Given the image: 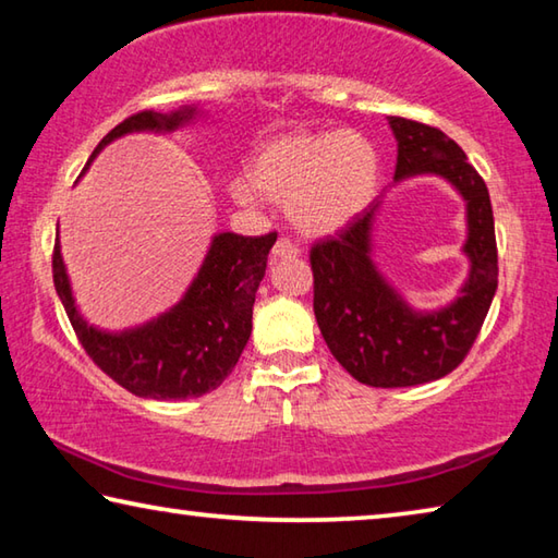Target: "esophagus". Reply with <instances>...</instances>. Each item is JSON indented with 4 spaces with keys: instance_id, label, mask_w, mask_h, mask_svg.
I'll return each mask as SVG.
<instances>
[{
    "instance_id": "obj_1",
    "label": "esophagus",
    "mask_w": 558,
    "mask_h": 558,
    "mask_svg": "<svg viewBox=\"0 0 558 558\" xmlns=\"http://www.w3.org/2000/svg\"><path fill=\"white\" fill-rule=\"evenodd\" d=\"M300 253V245L292 243L290 239H278L272 245V256L276 258H295Z\"/></svg>"
}]
</instances>
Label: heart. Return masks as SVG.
<instances>
[{
    "mask_svg": "<svg viewBox=\"0 0 558 558\" xmlns=\"http://www.w3.org/2000/svg\"><path fill=\"white\" fill-rule=\"evenodd\" d=\"M381 177L376 147L359 132H290L263 145L251 159L248 182H235L241 202L253 189L288 204L302 233L327 235L347 226L374 199Z\"/></svg>",
    "mask_w": 558,
    "mask_h": 558,
    "instance_id": "obj_1",
    "label": "heart"
}]
</instances>
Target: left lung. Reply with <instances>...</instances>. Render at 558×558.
<instances>
[{"label":"left lung","instance_id":"8db88e82","mask_svg":"<svg viewBox=\"0 0 558 558\" xmlns=\"http://www.w3.org/2000/svg\"><path fill=\"white\" fill-rule=\"evenodd\" d=\"M399 143L396 182L440 174L468 202L470 278L460 298L438 313H415L372 263V219L364 209L337 235L310 248L315 317L329 352L356 381L399 389L436 381L468 356L497 290V241L485 179L438 128L389 118Z\"/></svg>","mask_w":558,"mask_h":558}]
</instances>
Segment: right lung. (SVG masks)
Here are the masks:
<instances>
[{"instance_id":"add662e5","label":"right lung","mask_w":558,"mask_h":558,"mask_svg":"<svg viewBox=\"0 0 558 558\" xmlns=\"http://www.w3.org/2000/svg\"><path fill=\"white\" fill-rule=\"evenodd\" d=\"M194 112V108H182L165 116L140 110L112 128L93 149L90 159L120 135L137 130H174L192 120ZM276 239V231L266 235L219 233L179 305L153 323L120 335L100 332L78 315L59 239L51 260L53 286L81 347L112 381L140 399H196L221 386L248 342L253 302Z\"/></svg>"}]
</instances>
